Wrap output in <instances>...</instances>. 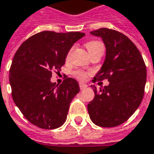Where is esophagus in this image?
Segmentation results:
<instances>
[{
	"label": "esophagus",
	"mask_w": 154,
	"mask_h": 154,
	"mask_svg": "<svg viewBox=\"0 0 154 154\" xmlns=\"http://www.w3.org/2000/svg\"><path fill=\"white\" fill-rule=\"evenodd\" d=\"M79 88H80V89H86V88H87V85L83 84V83H79Z\"/></svg>",
	"instance_id": "obj_1"
}]
</instances>
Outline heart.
Returning a JSON list of instances; mask_svg holds the SVG:
<instances>
[{
	"instance_id": "obj_1",
	"label": "heart",
	"mask_w": 154,
	"mask_h": 154,
	"mask_svg": "<svg viewBox=\"0 0 154 154\" xmlns=\"http://www.w3.org/2000/svg\"><path fill=\"white\" fill-rule=\"evenodd\" d=\"M86 48H87V50L89 52L90 51H92L93 50H94L96 47H99V46H103V44L100 42V41H97V40H92V41H89V42H87L85 45ZM72 51V50H71ZM71 51H69V52L67 54V60L69 59V56H70V54H71ZM74 75L77 78V79H80V80H85L86 79V73L85 72L82 71V70H75L74 72Z\"/></svg>"
}]
</instances>
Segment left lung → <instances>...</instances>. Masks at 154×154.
Returning <instances> with one entry per match:
<instances>
[{
    "label": "left lung",
    "instance_id": "left-lung-1",
    "mask_svg": "<svg viewBox=\"0 0 154 154\" xmlns=\"http://www.w3.org/2000/svg\"><path fill=\"white\" fill-rule=\"evenodd\" d=\"M102 38L106 55L102 67L94 81L107 79L109 85L94 92V100L88 104L90 119L104 128L116 127L131 117L144 94L147 69L140 52L124 34L108 28L90 32Z\"/></svg>",
    "mask_w": 154,
    "mask_h": 154
}]
</instances>
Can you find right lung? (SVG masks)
I'll list each match as a JSON object with an SVG mask.
<instances>
[{
  "mask_svg": "<svg viewBox=\"0 0 154 154\" xmlns=\"http://www.w3.org/2000/svg\"><path fill=\"white\" fill-rule=\"evenodd\" d=\"M81 32L42 31L23 42L15 54L9 74L11 95L27 120L44 129H54L66 120L69 103L79 92L75 79L61 85L51 81L52 71L60 70L67 54Z\"/></svg>",
  "mask_w": 154,
  "mask_h": 154,
  "instance_id": "add662e5",
  "label": "right lung"
}]
</instances>
